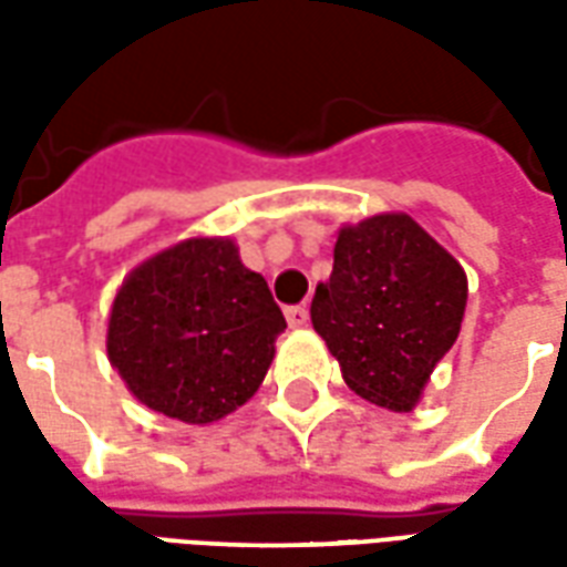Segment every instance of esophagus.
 I'll list each match as a JSON object with an SVG mask.
<instances>
[{"label":"esophagus","instance_id":"obj_1","mask_svg":"<svg viewBox=\"0 0 567 567\" xmlns=\"http://www.w3.org/2000/svg\"><path fill=\"white\" fill-rule=\"evenodd\" d=\"M285 319H288V324L291 328H303L309 321V309L307 307H288L285 309Z\"/></svg>","mask_w":567,"mask_h":567}]
</instances>
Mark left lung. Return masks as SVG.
Returning <instances> with one entry per match:
<instances>
[{"label": "left lung", "instance_id": "1", "mask_svg": "<svg viewBox=\"0 0 567 567\" xmlns=\"http://www.w3.org/2000/svg\"><path fill=\"white\" fill-rule=\"evenodd\" d=\"M464 303L462 264L394 212L340 230L309 316L352 392L410 413L462 331Z\"/></svg>", "mask_w": 567, "mask_h": 567}]
</instances>
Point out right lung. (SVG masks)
I'll use <instances>...</instances> for the list:
<instances>
[{
    "label": "right lung",
    "instance_id": "add662e5",
    "mask_svg": "<svg viewBox=\"0 0 567 567\" xmlns=\"http://www.w3.org/2000/svg\"><path fill=\"white\" fill-rule=\"evenodd\" d=\"M282 331V309L230 239H185L121 285L109 361L154 413L206 425L258 392Z\"/></svg>",
    "mask_w": 567,
    "mask_h": 567
}]
</instances>
